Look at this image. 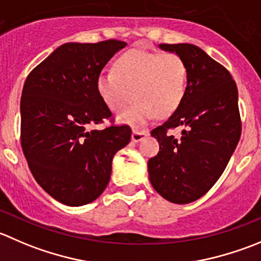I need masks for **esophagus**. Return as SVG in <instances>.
Segmentation results:
<instances>
[{
	"instance_id": "esophagus-1",
	"label": "esophagus",
	"mask_w": 261,
	"mask_h": 261,
	"mask_svg": "<svg viewBox=\"0 0 261 261\" xmlns=\"http://www.w3.org/2000/svg\"><path fill=\"white\" fill-rule=\"evenodd\" d=\"M145 136H148V131L146 130H139V128H134L133 130V141L134 143H139L143 140Z\"/></svg>"
}]
</instances>
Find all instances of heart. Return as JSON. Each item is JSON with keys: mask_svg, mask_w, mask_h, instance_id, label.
Returning <instances> with one entry per match:
<instances>
[{"mask_svg": "<svg viewBox=\"0 0 261 261\" xmlns=\"http://www.w3.org/2000/svg\"><path fill=\"white\" fill-rule=\"evenodd\" d=\"M186 61L176 52H150L134 48L115 61V70H106L97 79V89L122 122L143 125L155 115H172L181 106L187 88Z\"/></svg>", "mask_w": 261, "mask_h": 261, "instance_id": "obj_1", "label": "heart"}]
</instances>
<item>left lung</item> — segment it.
Instances as JSON below:
<instances>
[{
	"label": "left lung",
	"mask_w": 261,
	"mask_h": 261,
	"mask_svg": "<svg viewBox=\"0 0 261 261\" xmlns=\"http://www.w3.org/2000/svg\"><path fill=\"white\" fill-rule=\"evenodd\" d=\"M187 65L181 106L151 130L159 151L148 161L149 179L161 196L174 204L198 200L214 186L241 136L239 90L228 70L189 43L159 44ZM182 127L174 138L169 131Z\"/></svg>",
	"instance_id": "left-lung-1"
}]
</instances>
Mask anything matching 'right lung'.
Segmentation results:
<instances>
[{
    "instance_id": "1",
    "label": "right lung",
    "mask_w": 261,
    "mask_h": 261,
    "mask_svg": "<svg viewBox=\"0 0 261 261\" xmlns=\"http://www.w3.org/2000/svg\"><path fill=\"white\" fill-rule=\"evenodd\" d=\"M126 42L66 43L28 75L22 88L20 141L35 181L70 206L92 203L107 187L113 155L131 140L115 125L97 79ZM113 125L98 130L96 125Z\"/></svg>"
}]
</instances>
